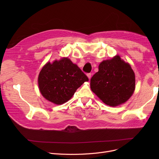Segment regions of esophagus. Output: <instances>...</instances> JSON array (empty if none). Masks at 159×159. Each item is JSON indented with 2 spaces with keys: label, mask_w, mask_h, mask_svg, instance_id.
Wrapping results in <instances>:
<instances>
[{
  "label": "esophagus",
  "mask_w": 159,
  "mask_h": 159,
  "mask_svg": "<svg viewBox=\"0 0 159 159\" xmlns=\"http://www.w3.org/2000/svg\"><path fill=\"white\" fill-rule=\"evenodd\" d=\"M87 76L88 77V78H89V80H90V79H91V73L87 74Z\"/></svg>",
  "instance_id": "obj_1"
}]
</instances>
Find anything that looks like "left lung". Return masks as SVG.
<instances>
[{
    "mask_svg": "<svg viewBox=\"0 0 159 159\" xmlns=\"http://www.w3.org/2000/svg\"><path fill=\"white\" fill-rule=\"evenodd\" d=\"M90 86L102 102L111 107L126 102L135 89V76L131 66L119 56L103 61L91 79Z\"/></svg>",
    "mask_w": 159,
    "mask_h": 159,
    "instance_id": "left-lung-1",
    "label": "left lung"
}]
</instances>
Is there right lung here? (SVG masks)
I'll return each instance as SVG.
<instances>
[{
  "mask_svg": "<svg viewBox=\"0 0 159 159\" xmlns=\"http://www.w3.org/2000/svg\"><path fill=\"white\" fill-rule=\"evenodd\" d=\"M89 80L84 72L68 57L48 62L38 75V86L43 97L50 102L63 104L70 100L85 81Z\"/></svg>",
  "mask_w": 159,
  "mask_h": 159,
  "instance_id": "obj_1",
  "label": "right lung"
}]
</instances>
